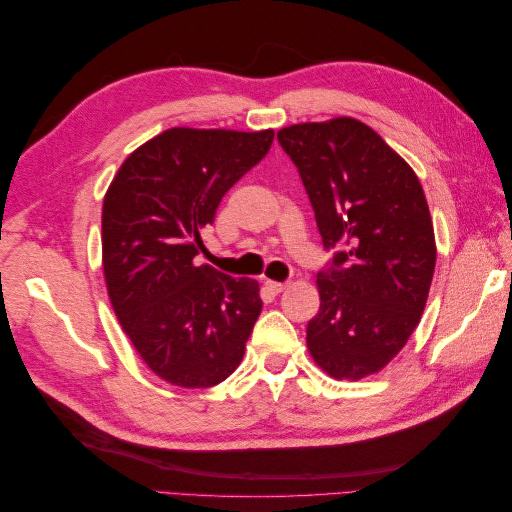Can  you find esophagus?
<instances>
[{
  "label": "esophagus",
  "mask_w": 512,
  "mask_h": 512,
  "mask_svg": "<svg viewBox=\"0 0 512 512\" xmlns=\"http://www.w3.org/2000/svg\"><path fill=\"white\" fill-rule=\"evenodd\" d=\"M286 286H288V284H284V282H273V280H267V282H265V288H267L271 294H280V292H284V290H286Z\"/></svg>",
  "instance_id": "obj_1"
}]
</instances>
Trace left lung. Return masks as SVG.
<instances>
[{
    "label": "left lung",
    "mask_w": 512,
    "mask_h": 512,
    "mask_svg": "<svg viewBox=\"0 0 512 512\" xmlns=\"http://www.w3.org/2000/svg\"><path fill=\"white\" fill-rule=\"evenodd\" d=\"M297 166L324 250L307 348L335 380H361L408 344L427 303L436 239L421 181L365 123L335 117L277 132Z\"/></svg>",
    "instance_id": "1"
}]
</instances>
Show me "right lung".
I'll list each match as a JSON object with an SVG mask.
<instances>
[{"instance_id":"add662e5","label":"right lung","mask_w":512,"mask_h":512,"mask_svg":"<svg viewBox=\"0 0 512 512\" xmlns=\"http://www.w3.org/2000/svg\"><path fill=\"white\" fill-rule=\"evenodd\" d=\"M273 130L170 128L132 151L102 207L104 280L121 329L153 374L220 384L260 316L258 282L196 265L222 196L267 156Z\"/></svg>"}]
</instances>
